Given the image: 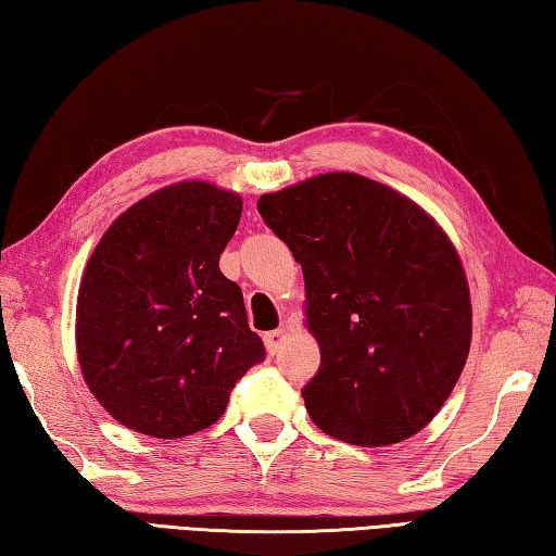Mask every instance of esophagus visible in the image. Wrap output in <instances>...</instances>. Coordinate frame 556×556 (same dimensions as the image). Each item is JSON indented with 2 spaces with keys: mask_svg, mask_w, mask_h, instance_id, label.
Returning <instances> with one entry per match:
<instances>
[{
  "mask_svg": "<svg viewBox=\"0 0 556 556\" xmlns=\"http://www.w3.org/2000/svg\"><path fill=\"white\" fill-rule=\"evenodd\" d=\"M287 339H289V329H287V327L271 329V332L265 334V349H267L269 353H277L281 346H285Z\"/></svg>",
  "mask_w": 556,
  "mask_h": 556,
  "instance_id": "obj_1",
  "label": "esophagus"
}]
</instances>
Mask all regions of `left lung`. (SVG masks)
Listing matches in <instances>:
<instances>
[{
	"instance_id": "left-lung-1",
	"label": "left lung",
	"mask_w": 556,
	"mask_h": 556,
	"mask_svg": "<svg viewBox=\"0 0 556 556\" xmlns=\"http://www.w3.org/2000/svg\"><path fill=\"white\" fill-rule=\"evenodd\" d=\"M257 212L305 279L320 370L303 387L313 422L387 446L428 425L464 370L473 311L452 239L428 212L353 172L265 193Z\"/></svg>"
}]
</instances>
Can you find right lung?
<instances>
[{
    "label": "right lung",
    "instance_id": "obj_1",
    "mask_svg": "<svg viewBox=\"0 0 556 556\" xmlns=\"http://www.w3.org/2000/svg\"><path fill=\"white\" fill-rule=\"evenodd\" d=\"M241 210L239 193L179 181L122 212L92 251L76 351L92 396L124 428L157 440L205 430L265 358L239 285L219 269Z\"/></svg>",
    "mask_w": 556,
    "mask_h": 556
}]
</instances>
